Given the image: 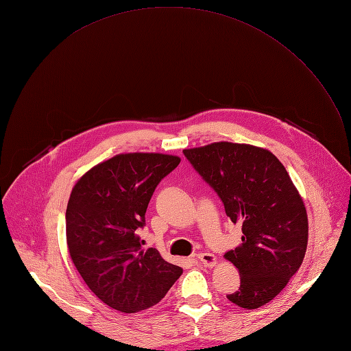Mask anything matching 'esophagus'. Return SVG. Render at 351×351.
Returning <instances> with one entry per match:
<instances>
[{"label":"esophagus","instance_id":"esophagus-1","mask_svg":"<svg viewBox=\"0 0 351 351\" xmlns=\"http://www.w3.org/2000/svg\"><path fill=\"white\" fill-rule=\"evenodd\" d=\"M196 259H197V262L202 265V266H205V267H212V266H215L216 265V256H213L212 253H199L197 256H196Z\"/></svg>","mask_w":351,"mask_h":351}]
</instances>
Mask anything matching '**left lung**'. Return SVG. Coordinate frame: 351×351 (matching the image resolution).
Returning <instances> with one entry per match:
<instances>
[{"mask_svg":"<svg viewBox=\"0 0 351 351\" xmlns=\"http://www.w3.org/2000/svg\"><path fill=\"white\" fill-rule=\"evenodd\" d=\"M183 155L217 193L233 223L242 225V243L225 253L241 274V287L228 299L257 308L286 287L303 263L307 213L280 160L267 149L216 142Z\"/></svg>","mask_w":351,"mask_h":351,"instance_id":"obj_1","label":"left lung"}]
</instances>
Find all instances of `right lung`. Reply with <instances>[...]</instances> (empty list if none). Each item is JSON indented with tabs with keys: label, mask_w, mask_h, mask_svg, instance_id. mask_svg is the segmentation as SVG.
<instances>
[{
	"label": "right lung",
	"mask_w": 351,
	"mask_h": 351,
	"mask_svg": "<svg viewBox=\"0 0 351 351\" xmlns=\"http://www.w3.org/2000/svg\"><path fill=\"white\" fill-rule=\"evenodd\" d=\"M179 162L162 154L117 155L88 171L71 192L65 215L71 259L109 307L149 308L183 273L156 249L142 250L138 236L156 186Z\"/></svg>",
	"instance_id": "1"
}]
</instances>
